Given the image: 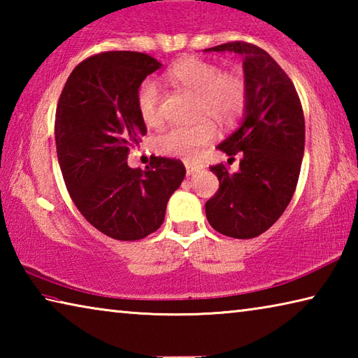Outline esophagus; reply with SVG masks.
<instances>
[{
	"label": "esophagus",
	"instance_id": "34e87169",
	"mask_svg": "<svg viewBox=\"0 0 358 358\" xmlns=\"http://www.w3.org/2000/svg\"><path fill=\"white\" fill-rule=\"evenodd\" d=\"M186 173L187 175H194L196 172L201 171V166L199 164H192V162H186Z\"/></svg>",
	"mask_w": 358,
	"mask_h": 358
}]
</instances>
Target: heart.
Listing matches in <instances>:
<instances>
[{
    "label": "heart",
    "instance_id": "heart-1",
    "mask_svg": "<svg viewBox=\"0 0 358 358\" xmlns=\"http://www.w3.org/2000/svg\"><path fill=\"white\" fill-rule=\"evenodd\" d=\"M175 88L196 94L194 110L202 117L189 126H173L155 137L153 147L161 155L192 159L215 141L216 124L230 126L241 118L248 104V87L237 72L221 71L220 64L202 58H183L164 74ZM161 93L153 80H143L137 88L136 106L148 126L161 121ZM210 118L208 119V117Z\"/></svg>",
    "mask_w": 358,
    "mask_h": 358
}]
</instances>
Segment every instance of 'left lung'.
<instances>
[{
	"label": "left lung",
	"mask_w": 358,
	"mask_h": 358,
	"mask_svg": "<svg viewBox=\"0 0 358 358\" xmlns=\"http://www.w3.org/2000/svg\"><path fill=\"white\" fill-rule=\"evenodd\" d=\"M243 55L248 104L240 128L217 145L240 171L211 166L220 189L205 203L210 226L232 238H254L280 220L299 181L305 150V117L289 76L262 48L235 41L205 52Z\"/></svg>",
	"instance_id": "obj_1"
}]
</instances>
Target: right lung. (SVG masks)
<instances>
[{
	"label": "right lung",
	"instance_id": "right-lung-1",
	"mask_svg": "<svg viewBox=\"0 0 358 358\" xmlns=\"http://www.w3.org/2000/svg\"><path fill=\"white\" fill-rule=\"evenodd\" d=\"M161 68L141 52H102L78 63L59 94L55 115L58 162L72 202L93 227L120 241L156 232L185 178L172 157L131 169L128 155L147 134L137 88Z\"/></svg>",
	"mask_w": 358,
	"mask_h": 358
}]
</instances>
